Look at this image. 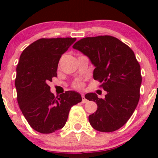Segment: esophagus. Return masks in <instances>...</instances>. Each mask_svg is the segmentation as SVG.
Masks as SVG:
<instances>
[{
  "label": "esophagus",
  "instance_id": "1",
  "mask_svg": "<svg viewBox=\"0 0 158 158\" xmlns=\"http://www.w3.org/2000/svg\"><path fill=\"white\" fill-rule=\"evenodd\" d=\"M82 103H86V102H87V99L85 98V96H84V95H82Z\"/></svg>",
  "mask_w": 158,
  "mask_h": 158
}]
</instances>
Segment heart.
Wrapping results in <instances>:
<instances>
[{"mask_svg":"<svg viewBox=\"0 0 158 158\" xmlns=\"http://www.w3.org/2000/svg\"><path fill=\"white\" fill-rule=\"evenodd\" d=\"M74 86L76 87V88H81L82 86V83L81 82H79V81H77V82H76L74 83Z\"/></svg>","mask_w":158,"mask_h":158,"instance_id":"b5f03b06","label":"heart"}]
</instances>
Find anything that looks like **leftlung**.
Here are the masks:
<instances>
[{"instance_id":"obj_1","label":"left lung","mask_w":158,"mask_h":158,"mask_svg":"<svg viewBox=\"0 0 158 158\" xmlns=\"http://www.w3.org/2000/svg\"><path fill=\"white\" fill-rule=\"evenodd\" d=\"M89 57L95 66L93 78L102 82L107 92L105 98L97 94L85 95L96 102L98 109L89 116L92 128L111 132L122 128L136 109L140 98L142 78L141 67L133 50L111 36H98L79 40L73 46Z\"/></svg>"}]
</instances>
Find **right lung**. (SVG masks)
I'll use <instances>...</instances> for the list:
<instances>
[{"label":"right lung","mask_w":158,"mask_h":158,"mask_svg":"<svg viewBox=\"0 0 158 158\" xmlns=\"http://www.w3.org/2000/svg\"><path fill=\"white\" fill-rule=\"evenodd\" d=\"M76 38H42L28 46L17 66V102L32 128L49 134L63 128L72 106L82 102L80 94L66 91L55 97L49 82L57 76L60 57Z\"/></svg>","instance_id":"1"}]
</instances>
